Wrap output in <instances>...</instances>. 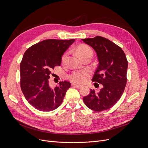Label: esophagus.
<instances>
[{
	"mask_svg": "<svg viewBox=\"0 0 148 148\" xmlns=\"http://www.w3.org/2000/svg\"><path fill=\"white\" fill-rule=\"evenodd\" d=\"M71 86H73V87H75V88H80V87L82 86L81 85H79V84H71Z\"/></svg>",
	"mask_w": 148,
	"mask_h": 148,
	"instance_id": "34e87169",
	"label": "esophagus"
}]
</instances>
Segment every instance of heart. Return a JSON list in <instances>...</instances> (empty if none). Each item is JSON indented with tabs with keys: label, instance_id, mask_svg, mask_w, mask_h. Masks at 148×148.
I'll use <instances>...</instances> for the list:
<instances>
[{
	"label": "heart",
	"instance_id": "1",
	"mask_svg": "<svg viewBox=\"0 0 148 148\" xmlns=\"http://www.w3.org/2000/svg\"><path fill=\"white\" fill-rule=\"evenodd\" d=\"M76 52H77V56L79 58H81V59L83 57H85L88 55L92 56V51L91 50V49L86 45L79 46L77 49ZM66 54H64L63 57H62V62H64L66 60ZM89 74V73L88 71L85 70L75 71L69 75V78L70 81L73 83H83L87 79Z\"/></svg>",
	"mask_w": 148,
	"mask_h": 148
}]
</instances>
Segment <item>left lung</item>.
<instances>
[{
    "label": "left lung",
    "instance_id": "left-lung-1",
    "mask_svg": "<svg viewBox=\"0 0 148 148\" xmlns=\"http://www.w3.org/2000/svg\"><path fill=\"white\" fill-rule=\"evenodd\" d=\"M82 41L96 52L99 64L92 81L102 86L99 92L91 89L90 93L83 97V101L92 110H107L120 99L126 86L128 69L126 56L119 46L105 38L96 36L83 39Z\"/></svg>",
    "mask_w": 148,
    "mask_h": 148
}]
</instances>
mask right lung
<instances>
[{
    "mask_svg": "<svg viewBox=\"0 0 148 148\" xmlns=\"http://www.w3.org/2000/svg\"><path fill=\"white\" fill-rule=\"evenodd\" d=\"M75 39H46L30 47L20 64V86L25 97L38 110L56 109L64 100L70 86L68 82H60L52 88L49 79L51 71L61 64L62 57Z\"/></svg>",
    "mask_w": 148,
    "mask_h": 148,
    "instance_id": "1",
    "label": "right lung"
}]
</instances>
